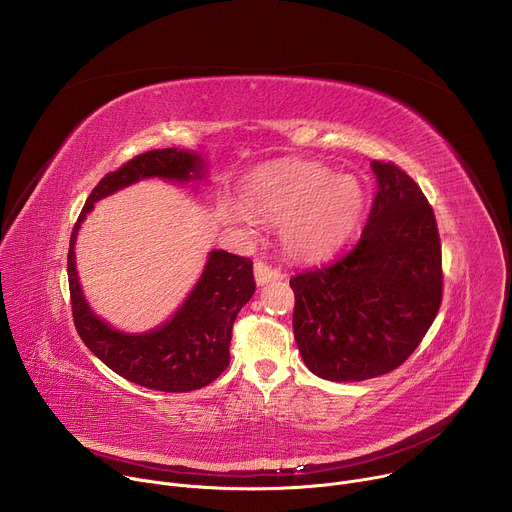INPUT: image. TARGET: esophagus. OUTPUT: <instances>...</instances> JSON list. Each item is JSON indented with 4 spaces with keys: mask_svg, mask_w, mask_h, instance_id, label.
Returning <instances> with one entry per match:
<instances>
[{
    "mask_svg": "<svg viewBox=\"0 0 512 512\" xmlns=\"http://www.w3.org/2000/svg\"><path fill=\"white\" fill-rule=\"evenodd\" d=\"M281 277H283V273L279 269L267 265L265 261H257L255 263V281L259 285H265V283H269L273 279H281Z\"/></svg>",
    "mask_w": 512,
    "mask_h": 512,
    "instance_id": "esophagus-1",
    "label": "esophagus"
}]
</instances>
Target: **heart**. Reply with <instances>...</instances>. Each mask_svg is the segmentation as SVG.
Listing matches in <instances>:
<instances>
[{"label": "heart", "instance_id": "1", "mask_svg": "<svg viewBox=\"0 0 512 512\" xmlns=\"http://www.w3.org/2000/svg\"><path fill=\"white\" fill-rule=\"evenodd\" d=\"M241 204L225 208L233 221L251 225L259 216L277 223L289 255L318 257L352 233L364 206V188L354 176H332L320 164L281 162L243 180Z\"/></svg>", "mask_w": 512, "mask_h": 512}]
</instances>
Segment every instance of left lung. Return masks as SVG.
<instances>
[{
  "label": "left lung",
  "instance_id": "left-lung-1",
  "mask_svg": "<svg viewBox=\"0 0 512 512\" xmlns=\"http://www.w3.org/2000/svg\"><path fill=\"white\" fill-rule=\"evenodd\" d=\"M377 194L360 239L332 263L289 279L294 336L306 367L356 383L395 371L442 306V243L419 184L375 160Z\"/></svg>",
  "mask_w": 512,
  "mask_h": 512
}]
</instances>
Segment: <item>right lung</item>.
Masks as SVG:
<instances>
[{"label": "right lung", "instance_id": "right-lung-1", "mask_svg": "<svg viewBox=\"0 0 512 512\" xmlns=\"http://www.w3.org/2000/svg\"><path fill=\"white\" fill-rule=\"evenodd\" d=\"M186 182L202 178V158L178 148L152 150L109 172L89 194L68 245V287L72 320L87 348L119 377L164 393H186L210 385L229 367L233 324L255 294L253 261L212 251L204 273L182 308L162 328L123 334L97 318L87 306L75 265V241L93 204L143 178Z\"/></svg>", "mask_w": 512, "mask_h": 512}]
</instances>
